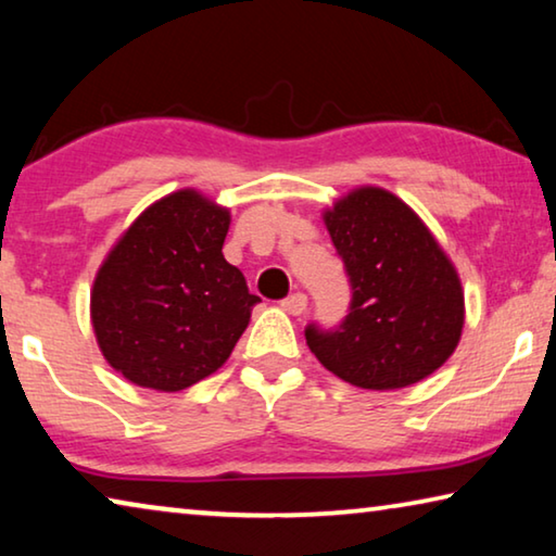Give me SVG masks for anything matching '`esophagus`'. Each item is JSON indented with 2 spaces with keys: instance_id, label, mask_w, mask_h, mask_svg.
Here are the masks:
<instances>
[{
  "instance_id": "obj_1",
  "label": "esophagus",
  "mask_w": 556,
  "mask_h": 556,
  "mask_svg": "<svg viewBox=\"0 0 556 556\" xmlns=\"http://www.w3.org/2000/svg\"><path fill=\"white\" fill-rule=\"evenodd\" d=\"M280 305H283V311L290 313V315H303L305 305H307V298L303 293H293V295H288Z\"/></svg>"
}]
</instances>
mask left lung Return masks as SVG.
<instances>
[{"instance_id": "1", "label": "left lung", "mask_w": 556, "mask_h": 556, "mask_svg": "<svg viewBox=\"0 0 556 556\" xmlns=\"http://www.w3.org/2000/svg\"><path fill=\"white\" fill-rule=\"evenodd\" d=\"M353 286L338 330L307 326L320 365L363 390H400L447 363L463 338L465 290L425 220L380 186H357L323 211Z\"/></svg>"}]
</instances>
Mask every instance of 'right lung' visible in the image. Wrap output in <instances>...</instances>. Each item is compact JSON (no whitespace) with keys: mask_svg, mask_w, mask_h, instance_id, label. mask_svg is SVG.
Listing matches in <instances>:
<instances>
[{"mask_svg":"<svg viewBox=\"0 0 556 556\" xmlns=\"http://www.w3.org/2000/svg\"><path fill=\"white\" fill-rule=\"evenodd\" d=\"M230 211L178 189L118 236L91 286L104 361L139 388L178 392L224 365L261 303L224 258Z\"/></svg>","mask_w":556,"mask_h":556,"instance_id":"obj_1","label":"right lung"}]
</instances>
